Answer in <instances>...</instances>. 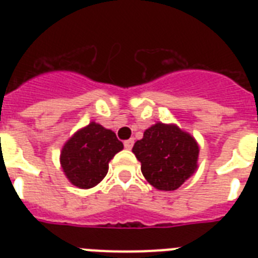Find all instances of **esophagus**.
I'll list each match as a JSON object with an SVG mask.
<instances>
[{
  "instance_id": "34e87169",
  "label": "esophagus",
  "mask_w": 258,
  "mask_h": 258,
  "mask_svg": "<svg viewBox=\"0 0 258 258\" xmlns=\"http://www.w3.org/2000/svg\"><path fill=\"white\" fill-rule=\"evenodd\" d=\"M134 146V139H128V141H124V147L127 150H131Z\"/></svg>"
}]
</instances>
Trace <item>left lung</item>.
Wrapping results in <instances>:
<instances>
[{"label": "left lung", "instance_id": "8db88e82", "mask_svg": "<svg viewBox=\"0 0 258 258\" xmlns=\"http://www.w3.org/2000/svg\"><path fill=\"white\" fill-rule=\"evenodd\" d=\"M133 153L142 163V174L158 190L171 191L197 169L198 145L176 125L157 123L137 141Z\"/></svg>", "mask_w": 258, "mask_h": 258}]
</instances>
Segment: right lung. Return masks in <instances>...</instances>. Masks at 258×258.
I'll list each match as a JSON object with an SVG mask.
<instances>
[{"label":"right lung","mask_w":258,"mask_h":258,"mask_svg":"<svg viewBox=\"0 0 258 258\" xmlns=\"http://www.w3.org/2000/svg\"><path fill=\"white\" fill-rule=\"evenodd\" d=\"M120 150L123 143L115 133L92 121L64 145L60 162L71 183L91 188L107 175L108 162Z\"/></svg>","instance_id":"add662e5"}]
</instances>
